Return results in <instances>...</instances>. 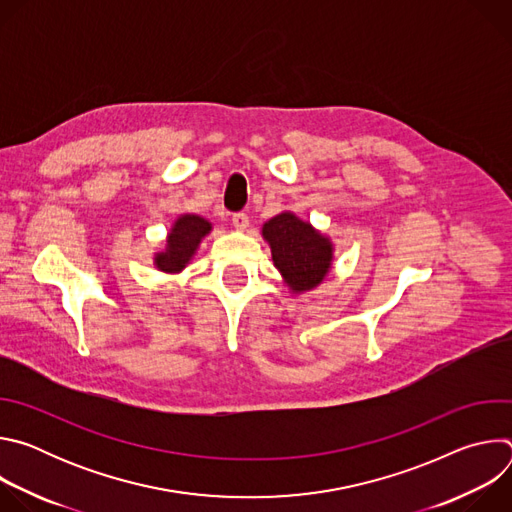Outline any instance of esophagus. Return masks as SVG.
Listing matches in <instances>:
<instances>
[{
  "mask_svg": "<svg viewBox=\"0 0 512 512\" xmlns=\"http://www.w3.org/2000/svg\"><path fill=\"white\" fill-rule=\"evenodd\" d=\"M233 227H235L237 231H247V227H249V216H247L245 212H235V214H233Z\"/></svg>",
  "mask_w": 512,
  "mask_h": 512,
  "instance_id": "1",
  "label": "esophagus"
}]
</instances>
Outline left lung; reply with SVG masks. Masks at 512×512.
Masks as SVG:
<instances>
[{
    "instance_id": "8db88e82",
    "label": "left lung",
    "mask_w": 512,
    "mask_h": 512,
    "mask_svg": "<svg viewBox=\"0 0 512 512\" xmlns=\"http://www.w3.org/2000/svg\"><path fill=\"white\" fill-rule=\"evenodd\" d=\"M271 249L275 269L281 273L289 294H304L318 287L332 269L334 245L330 237L314 229L308 221L283 210L261 229Z\"/></svg>"
}]
</instances>
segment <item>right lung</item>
<instances>
[{
    "label": "right lung",
    "instance_id": "obj_1",
    "mask_svg": "<svg viewBox=\"0 0 512 512\" xmlns=\"http://www.w3.org/2000/svg\"><path fill=\"white\" fill-rule=\"evenodd\" d=\"M212 231V225L198 214H180L166 239V249L154 255V265L164 273H180L196 255L202 239Z\"/></svg>",
    "mask_w": 512,
    "mask_h": 512
}]
</instances>
